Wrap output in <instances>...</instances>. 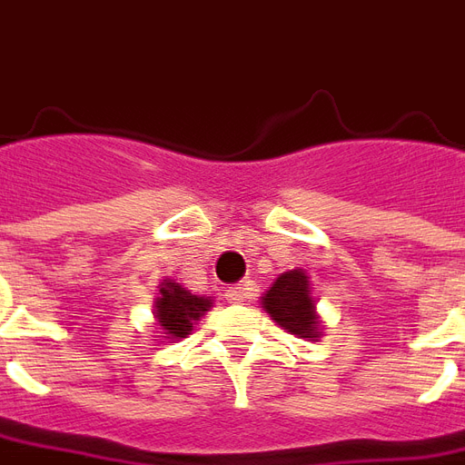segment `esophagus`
<instances>
[{
	"instance_id": "34e87169",
	"label": "esophagus",
	"mask_w": 465,
	"mask_h": 465,
	"mask_svg": "<svg viewBox=\"0 0 465 465\" xmlns=\"http://www.w3.org/2000/svg\"><path fill=\"white\" fill-rule=\"evenodd\" d=\"M246 292H249L246 284H233V287L223 289V294H226V300L229 302H243L246 300Z\"/></svg>"
}]
</instances>
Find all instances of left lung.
Listing matches in <instances>:
<instances>
[{
	"instance_id": "obj_1",
	"label": "left lung",
	"mask_w": 465,
	"mask_h": 465,
	"mask_svg": "<svg viewBox=\"0 0 465 465\" xmlns=\"http://www.w3.org/2000/svg\"><path fill=\"white\" fill-rule=\"evenodd\" d=\"M262 307L289 334L320 342L324 322L317 312V300L312 294L310 274L304 269H289L279 274L262 297Z\"/></svg>"
}]
</instances>
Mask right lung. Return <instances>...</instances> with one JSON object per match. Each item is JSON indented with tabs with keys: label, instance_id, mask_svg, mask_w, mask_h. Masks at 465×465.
I'll use <instances>...</instances> for the list:
<instances>
[{
	"label": "right lung",
	"instance_id": "1",
	"mask_svg": "<svg viewBox=\"0 0 465 465\" xmlns=\"http://www.w3.org/2000/svg\"><path fill=\"white\" fill-rule=\"evenodd\" d=\"M213 307V300L206 294H196L176 279L165 277L158 284V297H155V330L163 340H183L193 332V324Z\"/></svg>",
	"mask_w": 465,
	"mask_h": 465
}]
</instances>
